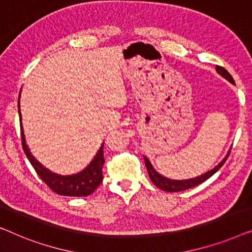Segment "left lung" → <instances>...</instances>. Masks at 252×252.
<instances>
[{
    "label": "left lung",
    "mask_w": 252,
    "mask_h": 252,
    "mask_svg": "<svg viewBox=\"0 0 252 252\" xmlns=\"http://www.w3.org/2000/svg\"><path fill=\"white\" fill-rule=\"evenodd\" d=\"M216 70H217V73L220 74L222 77H225L226 80L229 81V82L235 84V83H234V80H233L232 75L224 68V67L216 66ZM229 152H231V150L228 151V153L226 154V157L222 158V161L219 163L218 165H216L214 169L210 170V171L205 172L201 176H197V177H195V178L185 179V180H175V179L165 178V177L161 176L160 173H158L157 170L153 168V165L151 164L150 160H148L146 157H144V160H145V164H146L148 175H150V178H151L152 182H153L154 185L158 187V189H162V190H165V192L173 193V192H180V190H185V189H192V187H195L197 185H200V184H202L203 182H205L207 179L210 178L212 175H215V173L221 168L222 164H224L226 160H227Z\"/></svg>",
    "instance_id": "obj_1"
}]
</instances>
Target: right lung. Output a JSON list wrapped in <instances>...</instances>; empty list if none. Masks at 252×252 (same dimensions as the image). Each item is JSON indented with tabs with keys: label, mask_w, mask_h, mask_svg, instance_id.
Wrapping results in <instances>:
<instances>
[{
	"label": "right lung",
	"mask_w": 252,
	"mask_h": 252,
	"mask_svg": "<svg viewBox=\"0 0 252 252\" xmlns=\"http://www.w3.org/2000/svg\"><path fill=\"white\" fill-rule=\"evenodd\" d=\"M18 113L20 120V130H21V144L25 154L31 164L33 165L35 171L38 177L50 187L51 190L59 195L63 196H87L94 192V189L100 185L102 182V165L105 163L104 158V144L101 145L99 151L95 154L94 160L86 169L79 173L72 176H62L51 172L45 166H43L31 154L30 148H28L26 140H25V134L23 125H21V114H20V94L18 98Z\"/></svg>",
	"instance_id": "add662e5"
}]
</instances>
